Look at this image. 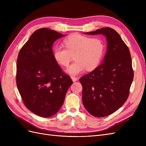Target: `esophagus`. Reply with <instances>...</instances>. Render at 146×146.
<instances>
[{
  "label": "esophagus",
  "instance_id": "obj_1",
  "mask_svg": "<svg viewBox=\"0 0 146 146\" xmlns=\"http://www.w3.org/2000/svg\"><path fill=\"white\" fill-rule=\"evenodd\" d=\"M71 79H72V80L74 82H76V81L77 80L78 78H77V77H74V76H71Z\"/></svg>",
  "mask_w": 146,
  "mask_h": 146
}]
</instances>
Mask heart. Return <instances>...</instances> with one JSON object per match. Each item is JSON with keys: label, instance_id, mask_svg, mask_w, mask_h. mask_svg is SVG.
Here are the masks:
<instances>
[{"label": "heart", "instance_id": "obj_1", "mask_svg": "<svg viewBox=\"0 0 146 146\" xmlns=\"http://www.w3.org/2000/svg\"><path fill=\"white\" fill-rule=\"evenodd\" d=\"M63 46H56L53 51L57 63L68 66L74 55L75 62L66 69V72L74 76L84 70H92L98 67L105 51L104 41L99 38H91L75 33L64 40Z\"/></svg>", "mask_w": 146, "mask_h": 146}]
</instances>
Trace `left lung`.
I'll list each match as a JSON object with an SVG mask.
<instances>
[{"label":"left lung","instance_id":"8db88e82","mask_svg":"<svg viewBox=\"0 0 146 146\" xmlns=\"http://www.w3.org/2000/svg\"><path fill=\"white\" fill-rule=\"evenodd\" d=\"M85 34L104 35L107 50L103 63L80 78L82 102L91 115L107 116L122 107L129 97L133 79L130 50L120 35L111 28H102Z\"/></svg>","mask_w":146,"mask_h":146}]
</instances>
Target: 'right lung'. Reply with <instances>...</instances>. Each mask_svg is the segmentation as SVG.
Wrapping results in <instances>:
<instances>
[{"instance_id": "add662e5", "label": "right lung", "mask_w": 146, "mask_h": 146, "mask_svg": "<svg viewBox=\"0 0 146 146\" xmlns=\"http://www.w3.org/2000/svg\"><path fill=\"white\" fill-rule=\"evenodd\" d=\"M64 36L49 29H39L31 35L17 57L16 84L22 99L30 111L43 117L59 111L73 83L53 55V43Z\"/></svg>"}]
</instances>
